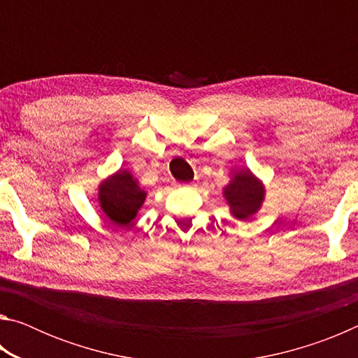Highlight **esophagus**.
<instances>
[{"label": "esophagus", "mask_w": 358, "mask_h": 358, "mask_svg": "<svg viewBox=\"0 0 358 358\" xmlns=\"http://www.w3.org/2000/svg\"><path fill=\"white\" fill-rule=\"evenodd\" d=\"M183 186H187V187H189V186H192V185H183Z\"/></svg>", "instance_id": "obj_1"}]
</instances>
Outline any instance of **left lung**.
Listing matches in <instances>:
<instances>
[{
  "label": "left lung",
  "mask_w": 358,
  "mask_h": 358,
  "mask_svg": "<svg viewBox=\"0 0 358 358\" xmlns=\"http://www.w3.org/2000/svg\"><path fill=\"white\" fill-rule=\"evenodd\" d=\"M224 199L229 203L230 213L237 220L246 221L262 207L265 187L250 169H240L232 172V180L224 187Z\"/></svg>",
  "instance_id": "1"
}]
</instances>
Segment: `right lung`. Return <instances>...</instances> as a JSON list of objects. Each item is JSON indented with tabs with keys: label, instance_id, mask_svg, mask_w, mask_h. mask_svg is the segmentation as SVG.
Masks as SVG:
<instances>
[{
	"label": "right lung",
	"instance_id": "obj_1",
	"mask_svg": "<svg viewBox=\"0 0 358 358\" xmlns=\"http://www.w3.org/2000/svg\"><path fill=\"white\" fill-rule=\"evenodd\" d=\"M99 205L108 221L118 227L129 226L145 202L147 192L141 189L137 180L128 171L117 173L99 185Z\"/></svg>",
	"mask_w": 358,
	"mask_h": 358
}]
</instances>
